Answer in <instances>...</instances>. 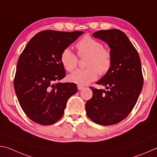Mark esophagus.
Returning <instances> with one entry per match:
<instances>
[{
	"label": "esophagus",
	"instance_id": "1",
	"mask_svg": "<svg viewBox=\"0 0 157 157\" xmlns=\"http://www.w3.org/2000/svg\"><path fill=\"white\" fill-rule=\"evenodd\" d=\"M78 90H82V89H84V86H79V85H78Z\"/></svg>",
	"mask_w": 157,
	"mask_h": 157
}]
</instances>
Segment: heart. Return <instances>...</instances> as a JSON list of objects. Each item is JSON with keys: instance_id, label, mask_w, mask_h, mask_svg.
Wrapping results in <instances>:
<instances>
[{"instance_id": "b5f03b06", "label": "heart", "mask_w": 157, "mask_h": 157, "mask_svg": "<svg viewBox=\"0 0 157 157\" xmlns=\"http://www.w3.org/2000/svg\"><path fill=\"white\" fill-rule=\"evenodd\" d=\"M79 56L89 55L86 68L78 69L68 76V81L79 86H84L98 78V73L105 75L112 65V55L104 48L101 42L89 36H84L76 45ZM61 63L66 71H73L78 65V57L70 48H65L60 57Z\"/></svg>"}]
</instances>
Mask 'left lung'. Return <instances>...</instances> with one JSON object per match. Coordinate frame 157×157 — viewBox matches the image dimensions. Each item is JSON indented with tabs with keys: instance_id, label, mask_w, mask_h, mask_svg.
I'll return each mask as SVG.
<instances>
[{
	"instance_id": "left-lung-1",
	"label": "left lung",
	"mask_w": 157,
	"mask_h": 157,
	"mask_svg": "<svg viewBox=\"0 0 157 157\" xmlns=\"http://www.w3.org/2000/svg\"><path fill=\"white\" fill-rule=\"evenodd\" d=\"M93 36L110 48L112 65L96 82L107 91L91 87L93 96L85 109L87 116L95 123L111 125L125 118L136 105L143 85L141 63L137 50L121 30H99Z\"/></svg>"
}]
</instances>
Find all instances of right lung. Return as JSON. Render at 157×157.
Returning <instances> with one entry per match:
<instances>
[{"mask_svg":"<svg viewBox=\"0 0 157 157\" xmlns=\"http://www.w3.org/2000/svg\"><path fill=\"white\" fill-rule=\"evenodd\" d=\"M82 31L45 30L35 34L18 58L14 86L23 111L34 123L49 125L62 118L78 91L74 83H56L66 76L61 54Z\"/></svg>","mask_w":157,"mask_h":157,"instance_id":"1","label":"right lung"}]
</instances>
